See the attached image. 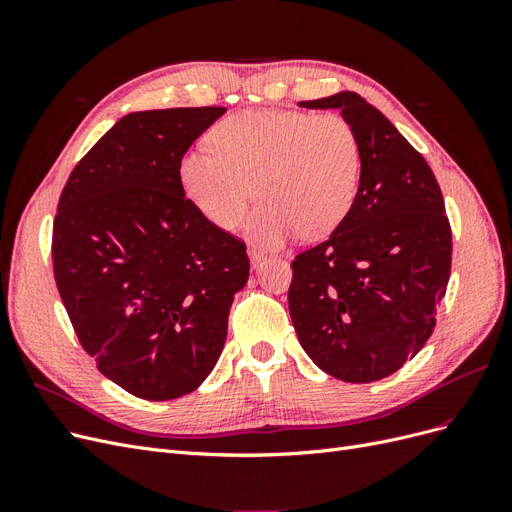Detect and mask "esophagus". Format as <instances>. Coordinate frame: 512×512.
I'll return each instance as SVG.
<instances>
[{
	"mask_svg": "<svg viewBox=\"0 0 512 512\" xmlns=\"http://www.w3.org/2000/svg\"><path fill=\"white\" fill-rule=\"evenodd\" d=\"M262 260H265V254H262L260 250H256V247H252V250H250V262H252V267L256 269Z\"/></svg>",
	"mask_w": 512,
	"mask_h": 512,
	"instance_id": "34e87169",
	"label": "esophagus"
}]
</instances>
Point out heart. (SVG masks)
Here are the masks:
<instances>
[{
	"mask_svg": "<svg viewBox=\"0 0 512 512\" xmlns=\"http://www.w3.org/2000/svg\"><path fill=\"white\" fill-rule=\"evenodd\" d=\"M209 145L211 151L181 156L183 194L222 230L237 228L256 196L262 205L250 237L265 247L282 245L297 230L307 239L331 235L359 198L363 149L342 115L235 113L215 123Z\"/></svg>",
	"mask_w": 512,
	"mask_h": 512,
	"instance_id": "obj_1",
	"label": "heart"
}]
</instances>
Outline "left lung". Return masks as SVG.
Wrapping results in <instances>:
<instances>
[{
  "label": "left lung",
  "instance_id": "obj_1",
  "mask_svg": "<svg viewBox=\"0 0 512 512\" xmlns=\"http://www.w3.org/2000/svg\"><path fill=\"white\" fill-rule=\"evenodd\" d=\"M339 108L359 134V198L333 235L292 260L288 309L322 371L376 382L425 346L451 277L453 235L429 164L354 91L299 102Z\"/></svg>",
  "mask_w": 512,
  "mask_h": 512
}]
</instances>
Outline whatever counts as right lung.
<instances>
[{
	"instance_id": "1",
	"label": "right lung",
	"mask_w": 512,
	"mask_h": 512,
	"mask_svg": "<svg viewBox=\"0 0 512 512\" xmlns=\"http://www.w3.org/2000/svg\"><path fill=\"white\" fill-rule=\"evenodd\" d=\"M224 106L121 117L74 166L53 222V273L100 374L149 401L198 389L218 363L245 243L183 194L179 160Z\"/></svg>"
}]
</instances>
